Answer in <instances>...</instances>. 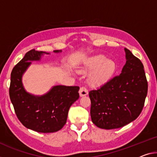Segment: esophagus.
<instances>
[{
	"label": "esophagus",
	"instance_id": "esophagus-1",
	"mask_svg": "<svg viewBox=\"0 0 157 157\" xmlns=\"http://www.w3.org/2000/svg\"><path fill=\"white\" fill-rule=\"evenodd\" d=\"M88 89H87L86 87L85 86H82L81 88L79 90V94H80L81 97H83V96H86L88 95Z\"/></svg>",
	"mask_w": 157,
	"mask_h": 157
}]
</instances>
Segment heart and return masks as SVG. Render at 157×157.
<instances>
[{
    "instance_id": "b5f03b06",
    "label": "heart",
    "mask_w": 157,
    "mask_h": 157,
    "mask_svg": "<svg viewBox=\"0 0 157 157\" xmlns=\"http://www.w3.org/2000/svg\"><path fill=\"white\" fill-rule=\"evenodd\" d=\"M91 81L95 85H100L105 83L111 78L116 70V64L112 60L107 59L105 56L98 55L90 59L86 64L83 71H93Z\"/></svg>"
}]
</instances>
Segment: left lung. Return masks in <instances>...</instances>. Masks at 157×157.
Segmentation results:
<instances>
[{
    "label": "left lung",
    "mask_w": 157,
    "mask_h": 157,
    "mask_svg": "<svg viewBox=\"0 0 157 157\" xmlns=\"http://www.w3.org/2000/svg\"><path fill=\"white\" fill-rule=\"evenodd\" d=\"M126 62L121 73L89 92L90 116L102 129L121 128L136 120L143 109L148 83L140 59L125 48Z\"/></svg>",
    "instance_id": "obj_1"
}]
</instances>
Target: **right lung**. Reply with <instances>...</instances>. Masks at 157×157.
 <instances>
[{"mask_svg":"<svg viewBox=\"0 0 157 157\" xmlns=\"http://www.w3.org/2000/svg\"><path fill=\"white\" fill-rule=\"evenodd\" d=\"M43 53L31 50L14 67L9 95L21 124L27 128L46 133L58 131L66 124L69 108L79 98V87L57 86L40 97L26 93L21 83V76L31 63L30 61L39 60Z\"/></svg>","mask_w":157,"mask_h":157,"instance_id":"1","label":"right lung"}]
</instances>
